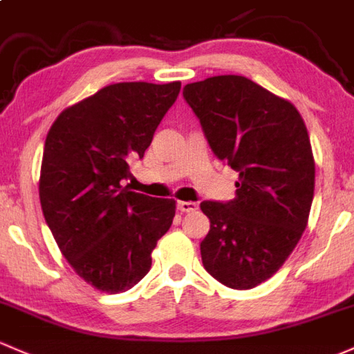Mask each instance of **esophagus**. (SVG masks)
Here are the masks:
<instances>
[{
  "instance_id": "1",
  "label": "esophagus",
  "mask_w": 354,
  "mask_h": 354,
  "mask_svg": "<svg viewBox=\"0 0 354 354\" xmlns=\"http://www.w3.org/2000/svg\"><path fill=\"white\" fill-rule=\"evenodd\" d=\"M197 203H192V201H180V203H177V209L180 212H194L197 211Z\"/></svg>"
}]
</instances>
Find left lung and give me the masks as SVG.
<instances>
[{
	"label": "left lung",
	"mask_w": 354,
	"mask_h": 354,
	"mask_svg": "<svg viewBox=\"0 0 354 354\" xmlns=\"http://www.w3.org/2000/svg\"><path fill=\"white\" fill-rule=\"evenodd\" d=\"M209 147L239 174L230 203L204 201L211 221L201 243L204 268L230 288L268 280L307 226L315 163L306 123L290 101L243 75L184 87Z\"/></svg>",
	"instance_id": "1"
}]
</instances>
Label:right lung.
<instances>
[{
	"label": "right lung",
	"instance_id": "add662e5",
	"mask_svg": "<svg viewBox=\"0 0 354 354\" xmlns=\"http://www.w3.org/2000/svg\"><path fill=\"white\" fill-rule=\"evenodd\" d=\"M180 82H118L64 109L48 130L40 170L45 221L81 279L108 294L130 290L151 267L176 201L121 185L150 147Z\"/></svg>",
	"mask_w": 354,
	"mask_h": 354
}]
</instances>
